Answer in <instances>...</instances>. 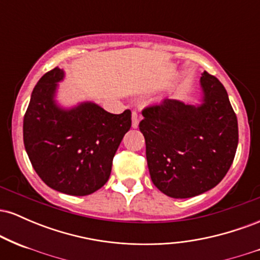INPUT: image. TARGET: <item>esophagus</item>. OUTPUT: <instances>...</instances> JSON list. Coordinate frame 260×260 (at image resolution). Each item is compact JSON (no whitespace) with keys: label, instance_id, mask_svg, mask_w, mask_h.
Returning <instances> with one entry per match:
<instances>
[{"label":"esophagus","instance_id":"1","mask_svg":"<svg viewBox=\"0 0 260 260\" xmlns=\"http://www.w3.org/2000/svg\"><path fill=\"white\" fill-rule=\"evenodd\" d=\"M138 124H139V116L136 111H133L132 112V127L137 128L138 127Z\"/></svg>","mask_w":260,"mask_h":260}]
</instances>
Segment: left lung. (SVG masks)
<instances>
[{"label": "left lung", "instance_id": "left-lung-1", "mask_svg": "<svg viewBox=\"0 0 260 260\" xmlns=\"http://www.w3.org/2000/svg\"><path fill=\"white\" fill-rule=\"evenodd\" d=\"M198 105L165 99L143 110L150 177L171 198H190L220 183L238 144L237 117L220 80L204 72Z\"/></svg>", "mask_w": 260, "mask_h": 260}]
</instances>
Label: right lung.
I'll use <instances>...</instances> for the list:
<instances>
[{
	"instance_id": "1",
	"label": "right lung",
	"mask_w": 260,
	"mask_h": 260,
	"mask_svg": "<svg viewBox=\"0 0 260 260\" xmlns=\"http://www.w3.org/2000/svg\"><path fill=\"white\" fill-rule=\"evenodd\" d=\"M64 71L41 77L31 92L23 121L24 147L39 177L52 189L88 196L111 174L112 160L132 124V113L105 111L91 101L64 109L56 101Z\"/></svg>"
}]
</instances>
